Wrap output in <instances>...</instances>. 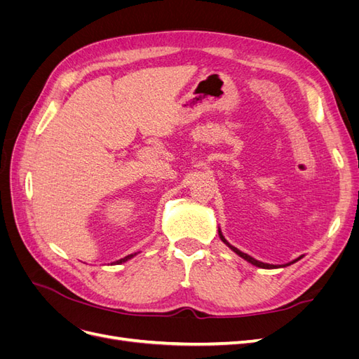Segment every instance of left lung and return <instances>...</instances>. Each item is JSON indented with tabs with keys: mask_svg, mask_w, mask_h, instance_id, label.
Listing matches in <instances>:
<instances>
[{
	"mask_svg": "<svg viewBox=\"0 0 359 359\" xmlns=\"http://www.w3.org/2000/svg\"><path fill=\"white\" fill-rule=\"evenodd\" d=\"M220 238H222V241L223 243H226L227 245H229L233 252L236 253V255H240L243 259H245L247 262H250V264H253V265H256V266H259V268H276L274 265H269V264H264V262H259V260H256V259H253L252 256H248V255H245V253H243V252H240V250H238L236 247H233V245H231L229 243H227L226 240H224V236L220 233ZM298 260V259H297ZM297 260H293V262H297ZM293 262H290V264H293ZM290 264H286V265H283V266H287V265H290Z\"/></svg>",
	"mask_w": 359,
	"mask_h": 359,
	"instance_id": "obj_1",
	"label": "left lung"
}]
</instances>
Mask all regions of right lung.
Wrapping results in <instances>:
<instances>
[{
  "instance_id": "add662e5",
  "label": "right lung",
  "mask_w": 359,
  "mask_h": 359,
  "mask_svg": "<svg viewBox=\"0 0 359 359\" xmlns=\"http://www.w3.org/2000/svg\"><path fill=\"white\" fill-rule=\"evenodd\" d=\"M136 255V253H135ZM135 255H128V256H126V257H123V259H119V260H116V264H121V262H126L127 259H130V257H133Z\"/></svg>"
}]
</instances>
